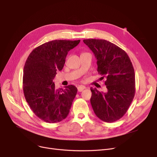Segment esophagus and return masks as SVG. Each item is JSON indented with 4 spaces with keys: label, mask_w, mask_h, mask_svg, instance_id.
<instances>
[{
    "label": "esophagus",
    "mask_w": 157,
    "mask_h": 157,
    "mask_svg": "<svg viewBox=\"0 0 157 157\" xmlns=\"http://www.w3.org/2000/svg\"><path fill=\"white\" fill-rule=\"evenodd\" d=\"M84 89H85V86H83V85L79 86L78 87V92H82Z\"/></svg>",
    "instance_id": "34e87169"
}]
</instances>
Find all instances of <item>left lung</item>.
<instances>
[{
	"label": "left lung",
	"instance_id": "1",
	"mask_svg": "<svg viewBox=\"0 0 157 157\" xmlns=\"http://www.w3.org/2000/svg\"><path fill=\"white\" fill-rule=\"evenodd\" d=\"M97 58V71L108 89L105 93L91 88L90 98L96 116L112 123L123 117L133 101L136 92L135 72L130 59L121 48L104 39H84Z\"/></svg>",
	"mask_w": 157,
	"mask_h": 157
}]
</instances>
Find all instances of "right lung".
Listing matches in <instances>:
<instances>
[{
    "label": "right lung",
    "mask_w": 157,
    "mask_h": 157,
    "mask_svg": "<svg viewBox=\"0 0 157 157\" xmlns=\"http://www.w3.org/2000/svg\"><path fill=\"white\" fill-rule=\"evenodd\" d=\"M80 40H53L33 49L25 63L23 90L30 109L40 120L57 123L69 113L77 94L74 85L64 89L55 88L53 81L56 72L61 71L68 52Z\"/></svg>",
    "instance_id": "1"
}]
</instances>
